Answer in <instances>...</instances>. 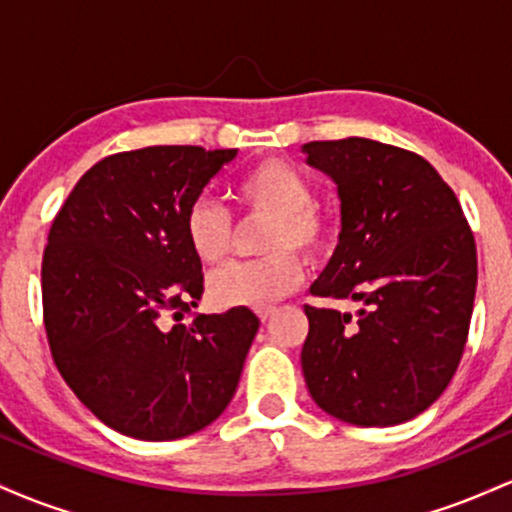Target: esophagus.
<instances>
[{
	"instance_id": "1",
	"label": "esophagus",
	"mask_w": 512,
	"mask_h": 512,
	"mask_svg": "<svg viewBox=\"0 0 512 512\" xmlns=\"http://www.w3.org/2000/svg\"><path fill=\"white\" fill-rule=\"evenodd\" d=\"M274 313H276L274 308H264V310H257V315H260V320H262V322H267L269 317H272Z\"/></svg>"
}]
</instances>
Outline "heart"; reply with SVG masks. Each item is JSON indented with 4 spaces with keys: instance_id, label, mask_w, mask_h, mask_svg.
I'll list each match as a JSON object with an SVG mask.
<instances>
[{
    "instance_id": "1",
    "label": "heart",
    "mask_w": 512,
    "mask_h": 512,
    "mask_svg": "<svg viewBox=\"0 0 512 512\" xmlns=\"http://www.w3.org/2000/svg\"><path fill=\"white\" fill-rule=\"evenodd\" d=\"M236 195L250 214L269 219L262 250L272 255L211 274L209 296L221 308H269L296 289L303 276L301 260L289 250L322 252L332 236L330 223L313 209V182L279 158L252 168L238 182ZM185 236L199 262L219 267L233 248L231 216L214 199H197L185 214Z\"/></svg>"
}]
</instances>
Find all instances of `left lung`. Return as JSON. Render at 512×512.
I'll list each match as a JSON object with an SVG mask.
<instances>
[{
    "label": "left lung",
    "mask_w": 512,
    "mask_h": 512,
    "mask_svg": "<svg viewBox=\"0 0 512 512\" xmlns=\"http://www.w3.org/2000/svg\"><path fill=\"white\" fill-rule=\"evenodd\" d=\"M301 151L337 185L342 211L337 250L310 293L363 303L356 322L305 305V385L344 424H404L443 395L462 358L477 291L474 236L426 158L361 137Z\"/></svg>",
    "instance_id": "1"
}]
</instances>
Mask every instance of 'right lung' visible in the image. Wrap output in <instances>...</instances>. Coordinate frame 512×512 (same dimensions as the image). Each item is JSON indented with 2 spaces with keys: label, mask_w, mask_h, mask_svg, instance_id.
<instances>
[{
  "label": "right lung",
  "mask_w": 512,
  "mask_h": 512,
  "mask_svg": "<svg viewBox=\"0 0 512 512\" xmlns=\"http://www.w3.org/2000/svg\"><path fill=\"white\" fill-rule=\"evenodd\" d=\"M238 149L146 146L98 161L52 221L45 330L79 402L122 436L175 440L228 407L260 320L195 315L202 262L185 214Z\"/></svg>",
  "instance_id": "1"
}]
</instances>
